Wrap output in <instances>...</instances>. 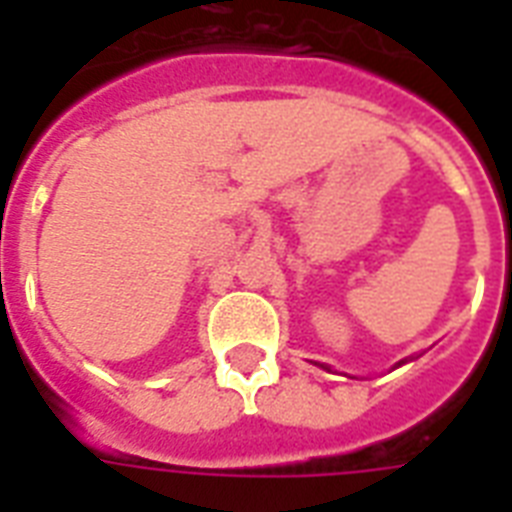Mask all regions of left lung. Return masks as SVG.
Masks as SVG:
<instances>
[{"instance_id": "left-lung-1", "label": "left lung", "mask_w": 512, "mask_h": 512, "mask_svg": "<svg viewBox=\"0 0 512 512\" xmlns=\"http://www.w3.org/2000/svg\"><path fill=\"white\" fill-rule=\"evenodd\" d=\"M398 364H401V361H398ZM398 364H396V366H398ZM319 366H321V369H327V372H332V366H327V364H319Z\"/></svg>"}]
</instances>
